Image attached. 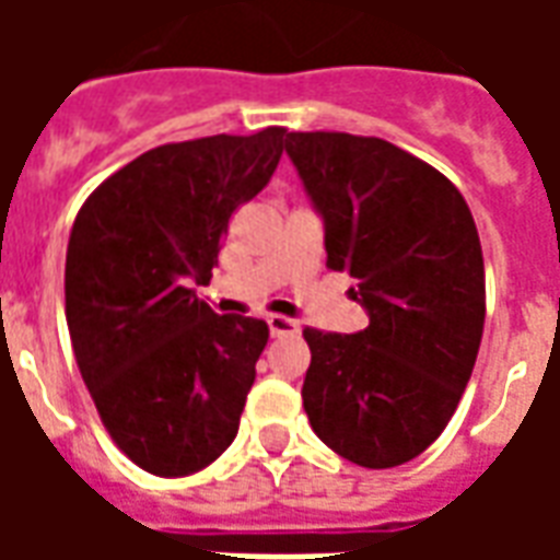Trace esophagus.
Returning <instances> with one entry per match:
<instances>
[{
	"instance_id": "obj_1",
	"label": "esophagus",
	"mask_w": 560,
	"mask_h": 560,
	"mask_svg": "<svg viewBox=\"0 0 560 560\" xmlns=\"http://www.w3.org/2000/svg\"><path fill=\"white\" fill-rule=\"evenodd\" d=\"M267 327L272 339H281V336H296V332H300V324H296V320H291V317H279V315L267 317Z\"/></svg>"
}]
</instances>
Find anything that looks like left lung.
I'll list each match as a JSON object with an SVG mask.
<instances>
[{
  "label": "left lung",
  "mask_w": 560,
  "mask_h": 560,
  "mask_svg": "<svg viewBox=\"0 0 560 560\" xmlns=\"http://www.w3.org/2000/svg\"><path fill=\"white\" fill-rule=\"evenodd\" d=\"M284 152L324 221L329 269H348L369 327L305 329L303 408L360 468L411 462L468 387L486 317L477 224L446 176L381 138L291 131Z\"/></svg>",
  "instance_id": "obj_1"
}]
</instances>
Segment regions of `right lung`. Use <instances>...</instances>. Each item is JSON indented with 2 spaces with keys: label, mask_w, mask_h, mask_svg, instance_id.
I'll list each match as a JSON object with an SVG mask.
<instances>
[{
  "label": "right lung",
  "mask_w": 560,
  "mask_h": 560,
  "mask_svg": "<svg viewBox=\"0 0 560 560\" xmlns=\"http://www.w3.org/2000/svg\"><path fill=\"white\" fill-rule=\"evenodd\" d=\"M284 128L167 143L104 179L74 219L66 317L102 422L135 465L188 477L231 446L264 320L215 315L212 279L240 203L269 183Z\"/></svg>",
  "instance_id": "right-lung-1"
}]
</instances>
